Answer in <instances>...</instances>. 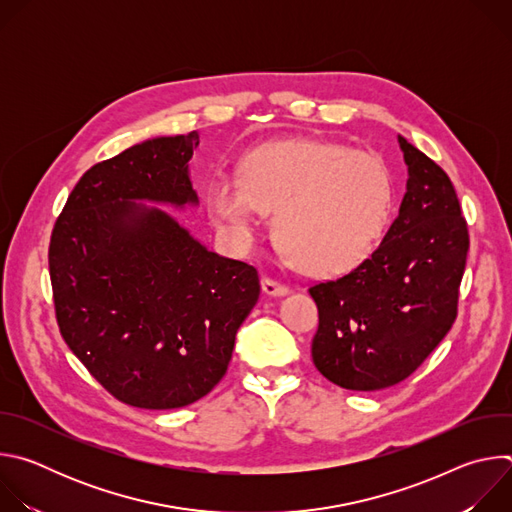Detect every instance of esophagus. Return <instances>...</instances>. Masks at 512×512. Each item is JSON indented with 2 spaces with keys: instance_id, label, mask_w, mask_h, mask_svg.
<instances>
[{
  "instance_id": "34e87169",
  "label": "esophagus",
  "mask_w": 512,
  "mask_h": 512,
  "mask_svg": "<svg viewBox=\"0 0 512 512\" xmlns=\"http://www.w3.org/2000/svg\"><path fill=\"white\" fill-rule=\"evenodd\" d=\"M261 289H263V294H267V296H273V298H281V296H287V285H283V283H279V281H275V279H271V277H263V281H261Z\"/></svg>"
}]
</instances>
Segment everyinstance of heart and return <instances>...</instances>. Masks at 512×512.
<instances>
[{"label": "heart", "mask_w": 512, "mask_h": 512, "mask_svg": "<svg viewBox=\"0 0 512 512\" xmlns=\"http://www.w3.org/2000/svg\"><path fill=\"white\" fill-rule=\"evenodd\" d=\"M206 204L227 233L249 243L263 212L289 261L312 275H342L381 245L393 212V178L385 162L320 139L261 143L239 176L216 174Z\"/></svg>", "instance_id": "obj_1"}]
</instances>
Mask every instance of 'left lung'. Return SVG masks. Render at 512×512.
<instances>
[{
	"mask_svg": "<svg viewBox=\"0 0 512 512\" xmlns=\"http://www.w3.org/2000/svg\"><path fill=\"white\" fill-rule=\"evenodd\" d=\"M407 192L377 251L348 275L310 287L318 306L316 369L350 391L407 379L450 332L468 227L448 174L405 137Z\"/></svg>",
	"mask_w": 512,
	"mask_h": 512,
	"instance_id": "obj_1",
	"label": "left lung"
}]
</instances>
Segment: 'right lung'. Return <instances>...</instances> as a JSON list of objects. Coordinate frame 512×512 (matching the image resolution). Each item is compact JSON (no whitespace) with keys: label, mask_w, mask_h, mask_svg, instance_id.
Segmentation results:
<instances>
[{"label":"right lung","mask_w":512,"mask_h":512,"mask_svg":"<svg viewBox=\"0 0 512 512\" xmlns=\"http://www.w3.org/2000/svg\"><path fill=\"white\" fill-rule=\"evenodd\" d=\"M198 133L152 137L93 166L52 231L48 265L60 334L119 401L178 409L227 373L259 300L253 265L218 255L162 204L198 206Z\"/></svg>","instance_id":"add662e5"}]
</instances>
